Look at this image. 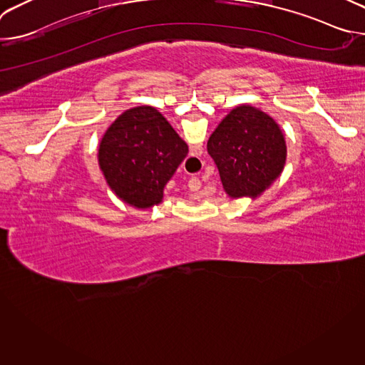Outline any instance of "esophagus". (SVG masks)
Wrapping results in <instances>:
<instances>
[{
	"label": "esophagus",
	"instance_id": "1",
	"mask_svg": "<svg viewBox=\"0 0 365 365\" xmlns=\"http://www.w3.org/2000/svg\"><path fill=\"white\" fill-rule=\"evenodd\" d=\"M192 150H193L196 154H202V147H200V145H195V147H192ZM189 187H190L192 190L199 189V187H200V180H199L197 178H192V179L189 180Z\"/></svg>",
	"mask_w": 365,
	"mask_h": 365
}]
</instances>
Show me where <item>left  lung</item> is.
Instances as JSON below:
<instances>
[{"label":"left lung","mask_w":365,"mask_h":365,"mask_svg":"<svg viewBox=\"0 0 365 365\" xmlns=\"http://www.w3.org/2000/svg\"><path fill=\"white\" fill-rule=\"evenodd\" d=\"M224 190L237 199L262 195L283 172L286 141L277 123L250 106L234 108L207 140Z\"/></svg>","instance_id":"8db88e82"}]
</instances>
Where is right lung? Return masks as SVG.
<instances>
[{
    "label": "right lung",
    "instance_id": "obj_1",
    "mask_svg": "<svg viewBox=\"0 0 365 365\" xmlns=\"http://www.w3.org/2000/svg\"><path fill=\"white\" fill-rule=\"evenodd\" d=\"M187 144L153 107L124 111L103 134L99 168L115 195L131 206L151 207L187 155Z\"/></svg>",
    "mask_w": 365,
    "mask_h": 365
}]
</instances>
